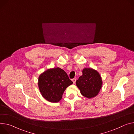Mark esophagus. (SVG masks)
<instances>
[{
	"label": "esophagus",
	"mask_w": 134,
	"mask_h": 134,
	"mask_svg": "<svg viewBox=\"0 0 134 134\" xmlns=\"http://www.w3.org/2000/svg\"><path fill=\"white\" fill-rule=\"evenodd\" d=\"M76 81V79L75 78H74V79H72V82H73V83H74V84H75V83Z\"/></svg>",
	"instance_id": "obj_1"
}]
</instances>
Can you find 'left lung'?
<instances>
[{"mask_svg":"<svg viewBox=\"0 0 134 134\" xmlns=\"http://www.w3.org/2000/svg\"><path fill=\"white\" fill-rule=\"evenodd\" d=\"M82 75L76 81L77 87L81 93L88 98H91L98 94L102 86V77L97 70L92 68H84Z\"/></svg>","mask_w":134,"mask_h":134,"instance_id":"obj_1","label":"left lung"}]
</instances>
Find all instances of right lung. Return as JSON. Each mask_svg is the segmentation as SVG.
<instances>
[{
    "instance_id": "add662e5",
    "label": "right lung",
    "mask_w": 134,
    "mask_h": 134,
    "mask_svg": "<svg viewBox=\"0 0 134 134\" xmlns=\"http://www.w3.org/2000/svg\"><path fill=\"white\" fill-rule=\"evenodd\" d=\"M72 84L66 72L59 67L47 69L38 78V87L42 96L52 103H58L62 99L66 89Z\"/></svg>"
}]
</instances>
